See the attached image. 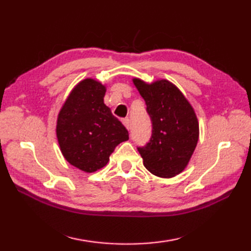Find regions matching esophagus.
<instances>
[{"instance_id": "34e87169", "label": "esophagus", "mask_w": 251, "mask_h": 251, "mask_svg": "<svg viewBox=\"0 0 251 251\" xmlns=\"http://www.w3.org/2000/svg\"><path fill=\"white\" fill-rule=\"evenodd\" d=\"M122 122H123V124L125 125V127H126L127 129L130 128V121H129V119H127V117H126V119H123Z\"/></svg>"}]
</instances>
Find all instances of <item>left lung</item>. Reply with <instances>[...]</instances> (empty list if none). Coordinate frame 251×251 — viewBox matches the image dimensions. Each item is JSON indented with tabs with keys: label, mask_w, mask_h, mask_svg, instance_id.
Returning <instances> with one entry per match:
<instances>
[{
	"label": "left lung",
	"mask_w": 251,
	"mask_h": 251,
	"mask_svg": "<svg viewBox=\"0 0 251 251\" xmlns=\"http://www.w3.org/2000/svg\"><path fill=\"white\" fill-rule=\"evenodd\" d=\"M134 84L147 104L152 134L147 145L137 147L143 165L157 177L170 178L188 165L199 141V122L194 110L174 84L161 79Z\"/></svg>",
	"instance_id": "obj_1"
}]
</instances>
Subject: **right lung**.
Segmentation results:
<instances>
[{"mask_svg":"<svg viewBox=\"0 0 251 251\" xmlns=\"http://www.w3.org/2000/svg\"><path fill=\"white\" fill-rule=\"evenodd\" d=\"M105 87L92 78L78 83L66 100L57 121V138L67 161L86 173L109 162L128 130L103 102Z\"/></svg>","mask_w":251,"mask_h":251,"instance_id":"obj_1","label":"right lung"}]
</instances>
